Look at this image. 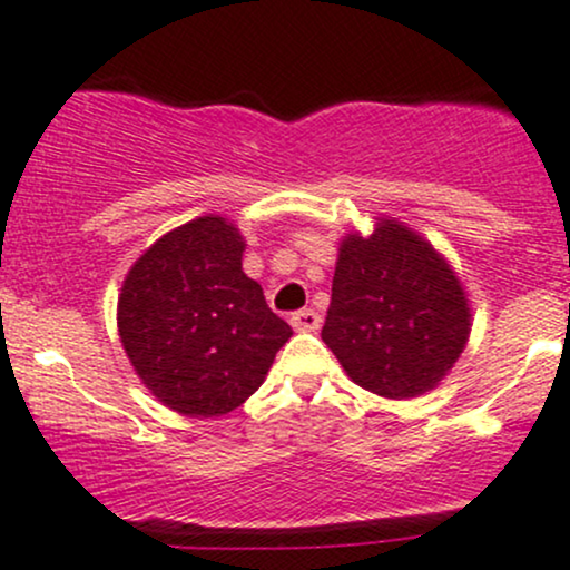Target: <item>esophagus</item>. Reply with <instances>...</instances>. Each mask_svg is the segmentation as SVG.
<instances>
[{"label": "esophagus", "instance_id": "34e87169", "mask_svg": "<svg viewBox=\"0 0 570 570\" xmlns=\"http://www.w3.org/2000/svg\"><path fill=\"white\" fill-rule=\"evenodd\" d=\"M320 323H323V320H320L315 309H298L291 315V325L296 331H317Z\"/></svg>", "mask_w": 570, "mask_h": 570}]
</instances>
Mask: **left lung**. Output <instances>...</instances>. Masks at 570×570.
I'll return each mask as SVG.
<instances>
[{"label": "left lung", "mask_w": 570, "mask_h": 570, "mask_svg": "<svg viewBox=\"0 0 570 570\" xmlns=\"http://www.w3.org/2000/svg\"><path fill=\"white\" fill-rule=\"evenodd\" d=\"M469 331L455 272L417 234L382 220L342 242L323 342L357 385L414 399L452 368Z\"/></svg>", "instance_id": "8db88e82"}]
</instances>
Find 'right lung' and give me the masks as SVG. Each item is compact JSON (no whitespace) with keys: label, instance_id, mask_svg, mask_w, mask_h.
Masks as SVG:
<instances>
[{"label":"right lung","instance_id":"1","mask_svg":"<svg viewBox=\"0 0 570 570\" xmlns=\"http://www.w3.org/2000/svg\"><path fill=\"white\" fill-rule=\"evenodd\" d=\"M245 242L223 217H196L147 250L118 298L131 366L158 401L220 417L261 387L291 325L242 272Z\"/></svg>","mask_w":570,"mask_h":570}]
</instances>
